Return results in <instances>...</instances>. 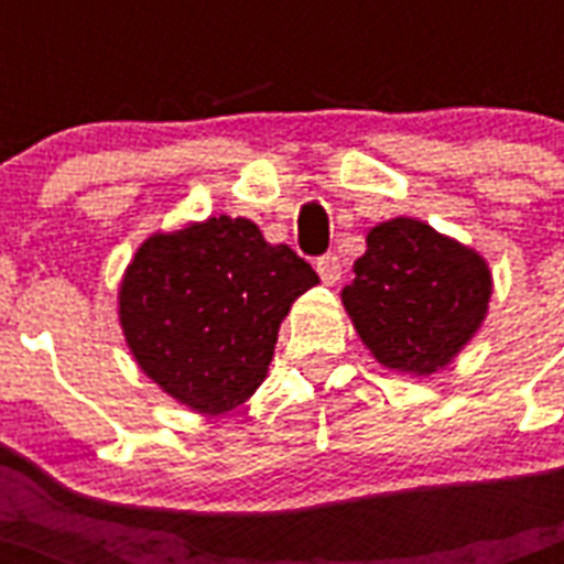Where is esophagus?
Masks as SVG:
<instances>
[{"label":"esophagus","mask_w":564,"mask_h":564,"mask_svg":"<svg viewBox=\"0 0 564 564\" xmlns=\"http://www.w3.org/2000/svg\"><path fill=\"white\" fill-rule=\"evenodd\" d=\"M316 271L322 276L325 285H336L338 279H341V259L336 253H327V257L316 259Z\"/></svg>","instance_id":"obj_1"}]
</instances>
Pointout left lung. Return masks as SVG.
Returning a JSON list of instances; mask_svg holds the SVG:
<instances>
[{"label":"left lung","mask_w":564,"mask_h":564,"mask_svg":"<svg viewBox=\"0 0 564 564\" xmlns=\"http://www.w3.org/2000/svg\"><path fill=\"white\" fill-rule=\"evenodd\" d=\"M341 305L381 367L430 378L460 350L488 316L495 279L486 257L415 217L367 231Z\"/></svg>","instance_id":"8db88e82"}]
</instances>
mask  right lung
<instances>
[{"label":"right lung","mask_w":564,"mask_h":564,"mask_svg":"<svg viewBox=\"0 0 564 564\" xmlns=\"http://www.w3.org/2000/svg\"><path fill=\"white\" fill-rule=\"evenodd\" d=\"M318 276L246 217L154 231L118 285V322L141 372L200 415L246 403L268 378L279 325Z\"/></svg>","instance_id":"1"}]
</instances>
